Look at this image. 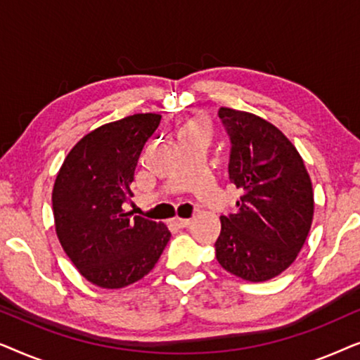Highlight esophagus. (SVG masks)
<instances>
[{"instance_id": "34e87169", "label": "esophagus", "mask_w": 360, "mask_h": 360, "mask_svg": "<svg viewBox=\"0 0 360 360\" xmlns=\"http://www.w3.org/2000/svg\"><path fill=\"white\" fill-rule=\"evenodd\" d=\"M170 224L175 226V228H179V229H184V228H188V226L191 224V221L186 218H172Z\"/></svg>"}]
</instances>
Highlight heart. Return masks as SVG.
<instances>
[{
    "mask_svg": "<svg viewBox=\"0 0 360 360\" xmlns=\"http://www.w3.org/2000/svg\"><path fill=\"white\" fill-rule=\"evenodd\" d=\"M191 134H210V124L203 116H191L186 120L180 127V137L181 136H191Z\"/></svg>",
    "mask_w": 360,
    "mask_h": 360,
    "instance_id": "heart-1",
    "label": "heart"
}]
</instances>
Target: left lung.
<instances>
[{"instance_id":"left-lung-1","label":"left lung","mask_w":360,"mask_h":360,"mask_svg":"<svg viewBox=\"0 0 360 360\" xmlns=\"http://www.w3.org/2000/svg\"><path fill=\"white\" fill-rule=\"evenodd\" d=\"M231 139L229 180L243 190L221 216V267L248 282L277 277L295 262L313 223V186L297 147L252 112L219 108Z\"/></svg>"}]
</instances>
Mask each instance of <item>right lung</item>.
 I'll list each match as a JSON object with an SVG mask.
<instances>
[{"label": "right lung", "mask_w": 360, "mask_h": 360, "mask_svg": "<svg viewBox=\"0 0 360 360\" xmlns=\"http://www.w3.org/2000/svg\"><path fill=\"white\" fill-rule=\"evenodd\" d=\"M160 115L139 112L88 132L73 146L52 191L56 233L88 282L122 288L155 267L170 239L164 223L132 216L134 172Z\"/></svg>", "instance_id": "1"}]
</instances>
